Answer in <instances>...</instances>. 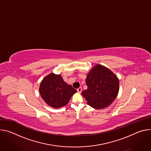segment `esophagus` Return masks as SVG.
Returning <instances> with one entry per match:
<instances>
[{
	"mask_svg": "<svg viewBox=\"0 0 151 151\" xmlns=\"http://www.w3.org/2000/svg\"><path fill=\"white\" fill-rule=\"evenodd\" d=\"M77 91H78V93H81L82 92V88L81 87H79V88H78L77 89Z\"/></svg>",
	"mask_w": 151,
	"mask_h": 151,
	"instance_id": "34e87169",
	"label": "esophagus"
}]
</instances>
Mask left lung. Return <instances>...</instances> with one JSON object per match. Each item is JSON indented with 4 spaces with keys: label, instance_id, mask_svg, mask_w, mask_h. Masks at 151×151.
<instances>
[{
    "label": "left lung",
    "instance_id": "left-lung-1",
    "mask_svg": "<svg viewBox=\"0 0 151 151\" xmlns=\"http://www.w3.org/2000/svg\"><path fill=\"white\" fill-rule=\"evenodd\" d=\"M88 88L82 92L88 105L96 109L109 106L116 99L119 81L117 76L109 69L96 64L86 78Z\"/></svg>",
    "mask_w": 151,
    "mask_h": 151
}]
</instances>
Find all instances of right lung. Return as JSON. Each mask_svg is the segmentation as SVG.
Returning <instances> with one entry per match:
<instances>
[{
	"label": "right lung",
	"mask_w": 151,
	"mask_h": 151,
	"mask_svg": "<svg viewBox=\"0 0 151 151\" xmlns=\"http://www.w3.org/2000/svg\"><path fill=\"white\" fill-rule=\"evenodd\" d=\"M76 92L72 85L64 81L60 75L53 73L45 77L39 87L42 98L47 104L54 108L66 105Z\"/></svg>",
	"instance_id": "1"
}]
</instances>
